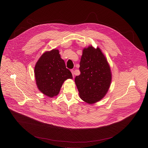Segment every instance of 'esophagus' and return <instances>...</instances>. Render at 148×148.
<instances>
[{
  "instance_id": "1",
  "label": "esophagus",
  "mask_w": 148,
  "mask_h": 148,
  "mask_svg": "<svg viewBox=\"0 0 148 148\" xmlns=\"http://www.w3.org/2000/svg\"><path fill=\"white\" fill-rule=\"evenodd\" d=\"M71 72H72V73L73 77H74V76H75V71H74L73 70H71Z\"/></svg>"
}]
</instances>
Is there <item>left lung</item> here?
<instances>
[{
    "instance_id": "8db88e82",
    "label": "left lung",
    "mask_w": 148,
    "mask_h": 148,
    "mask_svg": "<svg viewBox=\"0 0 148 148\" xmlns=\"http://www.w3.org/2000/svg\"><path fill=\"white\" fill-rule=\"evenodd\" d=\"M80 75L75 83L80 98L92 104L106 96L112 81L109 65L99 48H85L80 62Z\"/></svg>"
}]
</instances>
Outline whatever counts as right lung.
Segmentation results:
<instances>
[{
	"instance_id": "right-lung-1",
	"label": "right lung",
	"mask_w": 148,
	"mask_h": 148,
	"mask_svg": "<svg viewBox=\"0 0 148 148\" xmlns=\"http://www.w3.org/2000/svg\"><path fill=\"white\" fill-rule=\"evenodd\" d=\"M35 77L39 90L49 97L57 96L65 80L73 79L58 49L44 52L35 66Z\"/></svg>"
}]
</instances>
